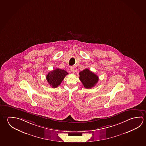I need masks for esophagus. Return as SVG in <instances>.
I'll return each instance as SVG.
<instances>
[{"label": "esophagus", "instance_id": "esophagus-1", "mask_svg": "<svg viewBox=\"0 0 146 146\" xmlns=\"http://www.w3.org/2000/svg\"><path fill=\"white\" fill-rule=\"evenodd\" d=\"M70 70L72 72V73H74V67H70Z\"/></svg>", "mask_w": 146, "mask_h": 146}]
</instances>
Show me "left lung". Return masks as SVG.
Instances as JSON below:
<instances>
[{
    "instance_id": "left-lung-1",
    "label": "left lung",
    "mask_w": 146,
    "mask_h": 146,
    "mask_svg": "<svg viewBox=\"0 0 146 146\" xmlns=\"http://www.w3.org/2000/svg\"><path fill=\"white\" fill-rule=\"evenodd\" d=\"M79 79L86 89H91L98 81V76L88 69L79 72Z\"/></svg>"
}]
</instances>
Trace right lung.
Here are the masks:
<instances>
[{"label": "right lung", "mask_w": 146, "mask_h": 146, "mask_svg": "<svg viewBox=\"0 0 146 146\" xmlns=\"http://www.w3.org/2000/svg\"><path fill=\"white\" fill-rule=\"evenodd\" d=\"M68 74V72L64 70L57 68L46 75V79L50 86L55 88L58 87Z\"/></svg>", "instance_id": "right-lung-1"}]
</instances>
